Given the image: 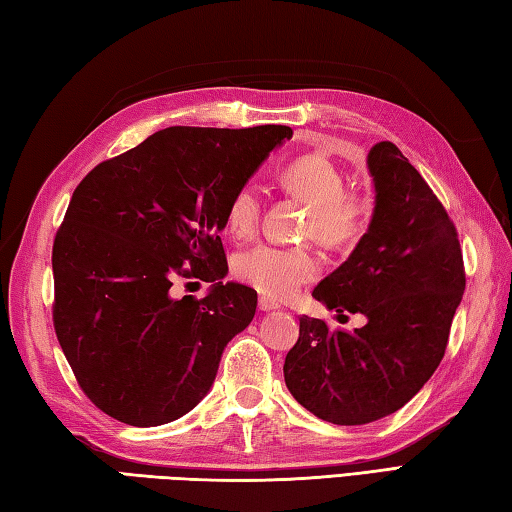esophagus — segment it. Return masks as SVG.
<instances>
[{"label": "esophagus", "instance_id": "1", "mask_svg": "<svg viewBox=\"0 0 512 512\" xmlns=\"http://www.w3.org/2000/svg\"><path fill=\"white\" fill-rule=\"evenodd\" d=\"M279 304L275 302V299L270 297H259V310H264V313H270V310H277Z\"/></svg>", "mask_w": 512, "mask_h": 512}]
</instances>
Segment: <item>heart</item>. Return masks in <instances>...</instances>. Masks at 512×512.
Returning <instances> with one entry per match:
<instances>
[{"label": "heart", "mask_w": 512, "mask_h": 512, "mask_svg": "<svg viewBox=\"0 0 512 512\" xmlns=\"http://www.w3.org/2000/svg\"><path fill=\"white\" fill-rule=\"evenodd\" d=\"M290 195L310 206L308 233L328 246H348L364 235L368 204L364 197L346 193V173L326 155H304L290 162L282 175ZM262 215V197L255 184L239 186L226 206V228L233 237L255 233ZM319 259L306 246L257 244L239 253L235 273L242 282L275 299L295 295L317 275Z\"/></svg>", "instance_id": "b5f03b06"}]
</instances>
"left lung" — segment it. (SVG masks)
Returning <instances> with one entry per match:
<instances>
[{
  "label": "left lung",
  "mask_w": 512,
  "mask_h": 512,
  "mask_svg": "<svg viewBox=\"0 0 512 512\" xmlns=\"http://www.w3.org/2000/svg\"><path fill=\"white\" fill-rule=\"evenodd\" d=\"M375 208L346 262L313 297L328 310L359 313L355 330L299 319L284 379L324 422L362 426L410 402L446 353L466 275L457 230L442 202L393 142L368 150Z\"/></svg>",
  "instance_id": "1"
}]
</instances>
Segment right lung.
<instances>
[{
  "instance_id": "obj_1",
  "label": "right lung",
  "mask_w": 512,
  "mask_h": 512,
  "mask_svg": "<svg viewBox=\"0 0 512 512\" xmlns=\"http://www.w3.org/2000/svg\"><path fill=\"white\" fill-rule=\"evenodd\" d=\"M290 137L288 126H170L75 188L53 244V322L79 386L106 415L162 426L206 397L257 308L253 288L224 282L226 206ZM177 276L210 281L209 295L173 298Z\"/></svg>"
}]
</instances>
